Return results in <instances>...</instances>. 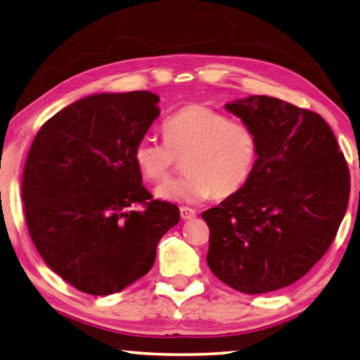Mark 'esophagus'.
<instances>
[{"label":"esophagus","instance_id":"34e87169","mask_svg":"<svg viewBox=\"0 0 360 360\" xmlns=\"http://www.w3.org/2000/svg\"><path fill=\"white\" fill-rule=\"evenodd\" d=\"M179 214H181L182 220H192V218H195V215H196L195 210L190 209V207H181Z\"/></svg>","mask_w":360,"mask_h":360}]
</instances>
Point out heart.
Listing matches in <instances>:
<instances>
[{
  "mask_svg": "<svg viewBox=\"0 0 360 360\" xmlns=\"http://www.w3.org/2000/svg\"><path fill=\"white\" fill-rule=\"evenodd\" d=\"M164 142L143 137L134 146V162L145 179L158 182L170 173L178 159L186 174L156 188L160 200L200 202L237 193L255 172L257 134L243 120L204 104H188L162 123Z\"/></svg>",
  "mask_w": 360,
  "mask_h": 360,
  "instance_id": "b5f03b06",
  "label": "heart"
}]
</instances>
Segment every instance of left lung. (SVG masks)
<instances>
[{
	"label": "left lung",
	"instance_id": "8db88e82",
	"mask_svg": "<svg viewBox=\"0 0 360 360\" xmlns=\"http://www.w3.org/2000/svg\"><path fill=\"white\" fill-rule=\"evenodd\" d=\"M257 134L248 182L201 217L210 229L207 265L248 295L297 283L335 238L347 212L349 170L319 114L265 95L224 104Z\"/></svg>",
	"mask_w": 360,
	"mask_h": 360
}]
</instances>
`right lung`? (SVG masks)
Masks as SVG:
<instances>
[{
	"mask_svg": "<svg viewBox=\"0 0 360 360\" xmlns=\"http://www.w3.org/2000/svg\"><path fill=\"white\" fill-rule=\"evenodd\" d=\"M158 103L146 90L86 96L49 118L27 153L30 236L49 269L84 293H117L145 276L162 236L179 223L178 206L153 200L134 162Z\"/></svg>",
	"mask_w": 360,
	"mask_h": 360,
	"instance_id": "1",
	"label": "right lung"
}]
</instances>
